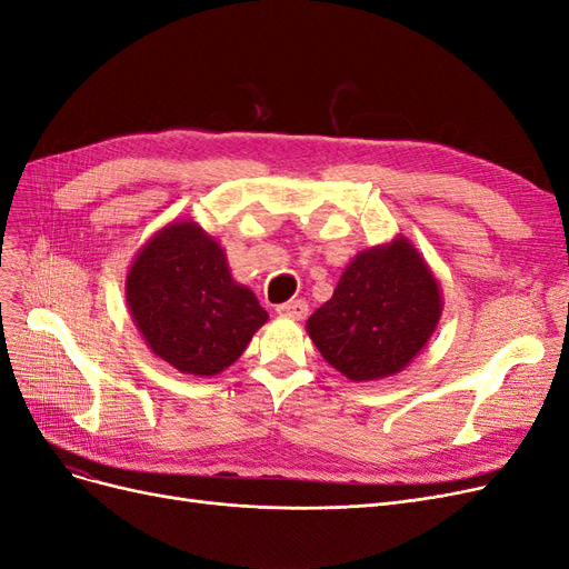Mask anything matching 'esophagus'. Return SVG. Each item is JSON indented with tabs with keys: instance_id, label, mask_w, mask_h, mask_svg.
Instances as JSON below:
<instances>
[{
	"instance_id": "obj_1",
	"label": "esophagus",
	"mask_w": 569,
	"mask_h": 569,
	"mask_svg": "<svg viewBox=\"0 0 569 569\" xmlns=\"http://www.w3.org/2000/svg\"><path fill=\"white\" fill-rule=\"evenodd\" d=\"M307 311H309L307 300H290V302H283L277 307L279 317H288V319H305Z\"/></svg>"
}]
</instances>
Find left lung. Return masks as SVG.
<instances>
[{
    "label": "left lung",
    "mask_w": 569,
    "mask_h": 569,
    "mask_svg": "<svg viewBox=\"0 0 569 569\" xmlns=\"http://www.w3.org/2000/svg\"><path fill=\"white\" fill-rule=\"evenodd\" d=\"M443 300L417 248L398 237L356 256L307 332L323 359L353 382L401 372L433 335Z\"/></svg>",
    "instance_id": "1"
}]
</instances>
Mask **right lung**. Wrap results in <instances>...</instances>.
<instances>
[{
	"instance_id": "right-lung-1",
	"label": "right lung",
	"mask_w": 569,
	"mask_h": 569,
	"mask_svg": "<svg viewBox=\"0 0 569 569\" xmlns=\"http://www.w3.org/2000/svg\"><path fill=\"white\" fill-rule=\"evenodd\" d=\"M126 305L147 347L197 377L229 368L269 319L256 292L231 279L220 243L192 220L166 224L140 248Z\"/></svg>"
}]
</instances>
